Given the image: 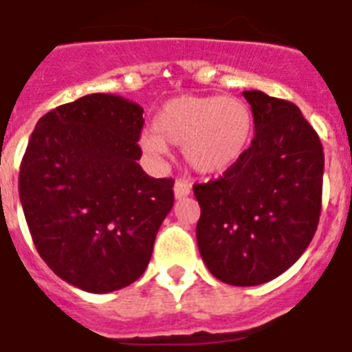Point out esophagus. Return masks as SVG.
Here are the masks:
<instances>
[{"label": "esophagus", "instance_id": "34e87169", "mask_svg": "<svg viewBox=\"0 0 352 352\" xmlns=\"http://www.w3.org/2000/svg\"><path fill=\"white\" fill-rule=\"evenodd\" d=\"M191 184L188 181H177L173 186V193H175V199H184V197L190 195Z\"/></svg>", "mask_w": 352, "mask_h": 352}]
</instances>
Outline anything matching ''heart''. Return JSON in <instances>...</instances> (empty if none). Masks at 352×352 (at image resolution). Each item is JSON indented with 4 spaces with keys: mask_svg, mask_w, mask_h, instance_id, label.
Returning a JSON list of instances; mask_svg holds the SVG:
<instances>
[{
    "mask_svg": "<svg viewBox=\"0 0 352 352\" xmlns=\"http://www.w3.org/2000/svg\"><path fill=\"white\" fill-rule=\"evenodd\" d=\"M255 116L245 101L226 96H179L161 107L153 131L141 133L146 155L162 159L168 144L182 146L186 164L202 175L231 170L248 153Z\"/></svg>",
    "mask_w": 352,
    "mask_h": 352,
    "instance_id": "1",
    "label": "heart"
}]
</instances>
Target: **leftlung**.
I'll use <instances>...</instances> for the list:
<instances>
[{
  "label": "left lung",
  "mask_w": 352,
  "mask_h": 352,
  "mask_svg": "<svg viewBox=\"0 0 352 352\" xmlns=\"http://www.w3.org/2000/svg\"><path fill=\"white\" fill-rule=\"evenodd\" d=\"M255 137L217 181L195 184L197 244L211 275L258 285L289 270L313 241L322 210L324 148L296 104L244 92Z\"/></svg>",
  "instance_id": "8db88e82"
}]
</instances>
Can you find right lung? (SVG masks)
I'll return each instance as SVG.
<instances>
[{"label":"right lung","mask_w":352,"mask_h":352,"mask_svg":"<svg viewBox=\"0 0 352 352\" xmlns=\"http://www.w3.org/2000/svg\"><path fill=\"white\" fill-rule=\"evenodd\" d=\"M142 108L90 94L43 116L19 168L34 245L59 278L88 293L135 282L173 206V179L137 164Z\"/></svg>","instance_id":"right-lung-1"}]
</instances>
